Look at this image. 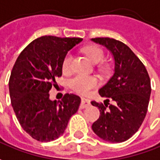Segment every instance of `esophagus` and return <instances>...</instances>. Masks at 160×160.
<instances>
[{
    "mask_svg": "<svg viewBox=\"0 0 160 160\" xmlns=\"http://www.w3.org/2000/svg\"><path fill=\"white\" fill-rule=\"evenodd\" d=\"M90 105V102H89V100H88V99H86L84 97H82L81 98V102H80V109H84V108L88 107Z\"/></svg>",
    "mask_w": 160,
    "mask_h": 160,
    "instance_id": "obj_1",
    "label": "esophagus"
}]
</instances>
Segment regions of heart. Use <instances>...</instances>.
<instances>
[{
  "label": "heart",
  "instance_id": "1",
  "mask_svg": "<svg viewBox=\"0 0 160 160\" xmlns=\"http://www.w3.org/2000/svg\"><path fill=\"white\" fill-rule=\"evenodd\" d=\"M84 52L94 63H101L104 58L103 50L97 46H88L85 48ZM72 55L71 53H68L63 58V64H62L63 72H69L72 70ZM68 85L72 90H74L79 94H87L91 89L97 88L99 85V80L95 76L76 74L68 80Z\"/></svg>",
  "mask_w": 160,
  "mask_h": 160
}]
</instances>
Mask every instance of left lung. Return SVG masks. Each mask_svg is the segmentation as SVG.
I'll return each instance as SVG.
<instances>
[{
	"instance_id": "8db88e82",
	"label": "left lung",
	"mask_w": 160,
	"mask_h": 160,
	"mask_svg": "<svg viewBox=\"0 0 160 160\" xmlns=\"http://www.w3.org/2000/svg\"><path fill=\"white\" fill-rule=\"evenodd\" d=\"M92 41L112 53L114 74L99 89L102 102L91 103L100 110V117L92 125L95 134L102 140L121 142L128 140L143 122L152 92L151 80L144 64L129 47L112 38H94ZM111 99L113 102L109 103Z\"/></svg>"
}]
</instances>
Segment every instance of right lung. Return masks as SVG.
<instances>
[{
    "label": "right lung",
    "mask_w": 160,
    "mask_h": 160,
    "mask_svg": "<svg viewBox=\"0 0 160 160\" xmlns=\"http://www.w3.org/2000/svg\"><path fill=\"white\" fill-rule=\"evenodd\" d=\"M81 38L42 36L20 53L8 81L11 104L19 124L37 141L50 142L62 135L70 118L78 111L80 97L65 94L51 101L48 92L62 76L67 52Z\"/></svg>",
    "instance_id": "right-lung-1"
}]
</instances>
